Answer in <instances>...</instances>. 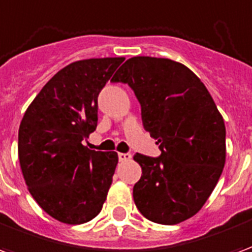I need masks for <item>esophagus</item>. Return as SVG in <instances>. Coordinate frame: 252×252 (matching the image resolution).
<instances>
[{
	"label": "esophagus",
	"instance_id": "obj_1",
	"mask_svg": "<svg viewBox=\"0 0 252 252\" xmlns=\"http://www.w3.org/2000/svg\"><path fill=\"white\" fill-rule=\"evenodd\" d=\"M131 158L132 157L129 154H119V160H120V162H128V160H131Z\"/></svg>",
	"mask_w": 252,
	"mask_h": 252
}]
</instances>
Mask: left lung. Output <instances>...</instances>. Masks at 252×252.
I'll use <instances>...</instances> for the list:
<instances>
[{"instance_id": "1", "label": "left lung", "mask_w": 252, "mask_h": 252, "mask_svg": "<svg viewBox=\"0 0 252 252\" xmlns=\"http://www.w3.org/2000/svg\"><path fill=\"white\" fill-rule=\"evenodd\" d=\"M112 82L128 83L142 105L144 129L159 158L136 154L142 178L133 201L143 216L174 225L209 198L225 164V126L212 95L190 68L167 58H129Z\"/></svg>"}]
</instances>
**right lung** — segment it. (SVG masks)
I'll return each mask as SVG.
<instances>
[{"label":"right lung","mask_w":252,"mask_h":252,"mask_svg":"<svg viewBox=\"0 0 252 252\" xmlns=\"http://www.w3.org/2000/svg\"><path fill=\"white\" fill-rule=\"evenodd\" d=\"M124 58L77 61L43 86L19 128V160L31 195L43 211L70 225L98 215L119 155L83 146L97 126V98Z\"/></svg>","instance_id":"obj_1"}]
</instances>
